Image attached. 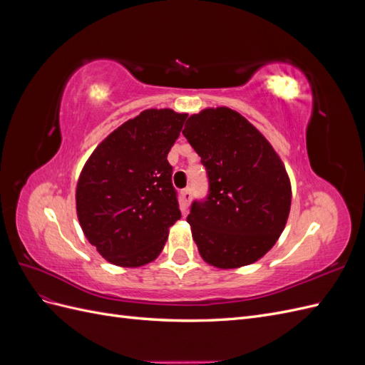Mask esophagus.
I'll return each instance as SVG.
<instances>
[{
	"label": "esophagus",
	"mask_w": 365,
	"mask_h": 365,
	"mask_svg": "<svg viewBox=\"0 0 365 365\" xmlns=\"http://www.w3.org/2000/svg\"><path fill=\"white\" fill-rule=\"evenodd\" d=\"M190 197H192V195H190L189 189H185V190L181 192V205H182L184 212H185L187 207H189V204H190Z\"/></svg>",
	"instance_id": "esophagus-1"
}]
</instances>
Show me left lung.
<instances>
[{
  "instance_id": "8db88e82",
  "label": "left lung",
  "mask_w": 365,
  "mask_h": 365,
  "mask_svg": "<svg viewBox=\"0 0 365 365\" xmlns=\"http://www.w3.org/2000/svg\"><path fill=\"white\" fill-rule=\"evenodd\" d=\"M184 137L205 165L210 193L187 216L204 262L235 269L260 260L279 240L291 210L284 164L262 132L235 109L205 108Z\"/></svg>"
}]
</instances>
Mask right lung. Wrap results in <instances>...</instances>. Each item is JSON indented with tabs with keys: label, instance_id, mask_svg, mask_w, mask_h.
Returning <instances> with one entry per match:
<instances>
[{
	"label": "right lung",
	"instance_id": "add662e5",
	"mask_svg": "<svg viewBox=\"0 0 365 365\" xmlns=\"http://www.w3.org/2000/svg\"><path fill=\"white\" fill-rule=\"evenodd\" d=\"M185 118L170 108L146 109L86 160L76 187L77 219L109 263L138 268L155 260L181 217L168 153Z\"/></svg>",
	"mask_w": 365,
	"mask_h": 365
}]
</instances>
